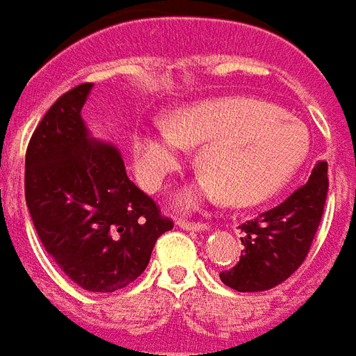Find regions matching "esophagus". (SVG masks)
<instances>
[{
    "label": "esophagus",
    "instance_id": "34e87169",
    "mask_svg": "<svg viewBox=\"0 0 356 356\" xmlns=\"http://www.w3.org/2000/svg\"><path fill=\"white\" fill-rule=\"evenodd\" d=\"M177 225L181 229H185V231H208L209 225L208 223H196V221H186V219H177Z\"/></svg>",
    "mask_w": 356,
    "mask_h": 356
}]
</instances>
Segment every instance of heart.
Instances as JSON below:
<instances>
[{
  "label": "heart",
  "instance_id": "heart-1",
  "mask_svg": "<svg viewBox=\"0 0 356 356\" xmlns=\"http://www.w3.org/2000/svg\"><path fill=\"white\" fill-rule=\"evenodd\" d=\"M186 147H202V173L177 196L179 208L225 196L234 206L270 198L305 162L309 133L273 104L244 97L208 99L175 110L170 127L140 131L135 156L148 191L162 188L181 168Z\"/></svg>",
  "mask_w": 356,
  "mask_h": 356
}]
</instances>
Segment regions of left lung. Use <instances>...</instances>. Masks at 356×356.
<instances>
[{
	"label": "left lung",
	"instance_id": "1",
	"mask_svg": "<svg viewBox=\"0 0 356 356\" xmlns=\"http://www.w3.org/2000/svg\"><path fill=\"white\" fill-rule=\"evenodd\" d=\"M328 194V163L321 160L305 185L265 213L240 225L244 232L236 267L219 273L236 291H265L290 278L305 261Z\"/></svg>",
	"mask_w": 356,
	"mask_h": 356
}]
</instances>
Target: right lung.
<instances>
[{
	"instance_id": "1",
	"label": "right lung",
	"mask_w": 356,
	"mask_h": 356,
	"mask_svg": "<svg viewBox=\"0 0 356 356\" xmlns=\"http://www.w3.org/2000/svg\"><path fill=\"white\" fill-rule=\"evenodd\" d=\"M93 83L66 91L35 127L24 194L38 236L72 282L116 291L147 268L156 240L173 229L133 185L112 143L91 137L81 118Z\"/></svg>"
}]
</instances>
